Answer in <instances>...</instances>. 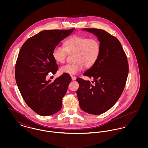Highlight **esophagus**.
<instances>
[{
    "instance_id": "esophagus-1",
    "label": "esophagus",
    "mask_w": 148,
    "mask_h": 148,
    "mask_svg": "<svg viewBox=\"0 0 148 148\" xmlns=\"http://www.w3.org/2000/svg\"><path fill=\"white\" fill-rule=\"evenodd\" d=\"M71 79H72L73 80H75L76 79V77H74V76H71Z\"/></svg>"
}]
</instances>
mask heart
Listing matches in <instances>:
<instances>
[{
  "label": "heart",
  "instance_id": "heart-1",
  "mask_svg": "<svg viewBox=\"0 0 148 148\" xmlns=\"http://www.w3.org/2000/svg\"><path fill=\"white\" fill-rule=\"evenodd\" d=\"M64 48L56 45L52 52L55 61L64 63L67 53H74L73 63L68 64L60 68V72L71 75H76L85 68H90L96 63L100 56L101 45L97 39L75 35L66 39L64 43Z\"/></svg>",
  "mask_w": 148,
  "mask_h": 148
}]
</instances>
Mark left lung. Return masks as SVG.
Here are the masks:
<instances>
[{
    "label": "left lung",
    "instance_id": "8db88e82",
    "mask_svg": "<svg viewBox=\"0 0 148 148\" xmlns=\"http://www.w3.org/2000/svg\"><path fill=\"white\" fill-rule=\"evenodd\" d=\"M83 30L97 37L101 50L96 63L83 74L93 81L77 78L79 86L77 94L83 111L99 115L110 109L121 96L127 82L129 65L126 54L116 37L102 29Z\"/></svg>",
    "mask_w": 148,
    "mask_h": 148
}]
</instances>
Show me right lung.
Instances as JSON below:
<instances>
[{
    "label": "right lung",
    "instance_id": "1",
    "mask_svg": "<svg viewBox=\"0 0 148 148\" xmlns=\"http://www.w3.org/2000/svg\"><path fill=\"white\" fill-rule=\"evenodd\" d=\"M74 30H42L29 38L20 50L15 69L16 84L26 104L42 116L56 114L62 107L71 76L63 74L53 83L46 77L58 71L54 48Z\"/></svg>",
    "mask_w": 148,
    "mask_h": 148
}]
</instances>
